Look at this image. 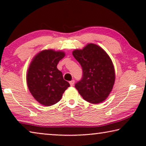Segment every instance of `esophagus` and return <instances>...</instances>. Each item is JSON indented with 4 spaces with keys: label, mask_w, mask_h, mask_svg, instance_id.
Here are the masks:
<instances>
[{
    "label": "esophagus",
    "mask_w": 146,
    "mask_h": 146,
    "mask_svg": "<svg viewBox=\"0 0 146 146\" xmlns=\"http://www.w3.org/2000/svg\"><path fill=\"white\" fill-rule=\"evenodd\" d=\"M69 83H70V84L71 86H73L74 84V80H72L70 81Z\"/></svg>",
    "instance_id": "1"
}]
</instances>
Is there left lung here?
<instances>
[{
    "mask_svg": "<svg viewBox=\"0 0 146 146\" xmlns=\"http://www.w3.org/2000/svg\"><path fill=\"white\" fill-rule=\"evenodd\" d=\"M72 54L81 65L82 79L75 84L80 94L90 103L105 100L112 90L115 70L108 54L95 44H88L82 50H75Z\"/></svg>",
    "mask_w": 146,
    "mask_h": 146,
    "instance_id": "left-lung-1",
    "label": "left lung"
}]
</instances>
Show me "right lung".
<instances>
[{
  "instance_id": "obj_1",
  "label": "right lung",
  "mask_w": 146,
  "mask_h": 146,
  "mask_svg": "<svg viewBox=\"0 0 146 146\" xmlns=\"http://www.w3.org/2000/svg\"><path fill=\"white\" fill-rule=\"evenodd\" d=\"M65 56L62 51L44 50L34 57L28 69L27 85L37 102L50 106L60 100L70 84L63 78L57 64Z\"/></svg>"
}]
</instances>
